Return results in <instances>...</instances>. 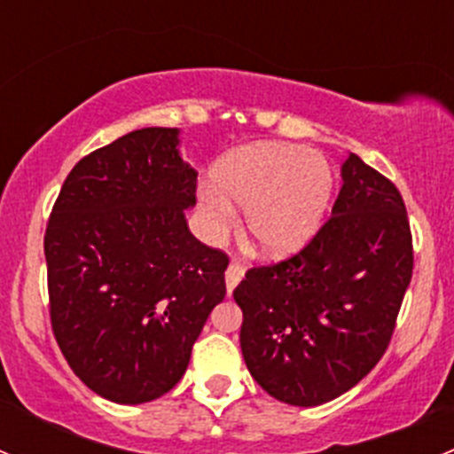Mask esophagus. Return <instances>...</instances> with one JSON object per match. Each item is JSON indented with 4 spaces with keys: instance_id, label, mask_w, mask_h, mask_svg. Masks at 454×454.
Wrapping results in <instances>:
<instances>
[{
    "instance_id": "obj_1",
    "label": "esophagus",
    "mask_w": 454,
    "mask_h": 454,
    "mask_svg": "<svg viewBox=\"0 0 454 454\" xmlns=\"http://www.w3.org/2000/svg\"><path fill=\"white\" fill-rule=\"evenodd\" d=\"M241 278H244V268H241L237 261H231V265H228V270H226V290H228V294H232V290L239 286Z\"/></svg>"
}]
</instances>
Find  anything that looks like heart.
Masks as SVG:
<instances>
[{"label":"heart","instance_id":"heart-1","mask_svg":"<svg viewBox=\"0 0 454 454\" xmlns=\"http://www.w3.org/2000/svg\"><path fill=\"white\" fill-rule=\"evenodd\" d=\"M204 184L198 208L210 235H223L246 210V237L261 256L283 259L314 239L332 204L333 171L312 149L254 142L223 155Z\"/></svg>","mask_w":454,"mask_h":454}]
</instances>
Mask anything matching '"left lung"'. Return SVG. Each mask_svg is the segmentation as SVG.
Wrapping results in <instances>:
<instances>
[{"mask_svg":"<svg viewBox=\"0 0 454 454\" xmlns=\"http://www.w3.org/2000/svg\"><path fill=\"white\" fill-rule=\"evenodd\" d=\"M329 222L277 265L246 272L232 292L239 342L263 391L318 406L354 388L387 351L413 274L404 201L356 153L340 167Z\"/></svg>","mask_w":454,"mask_h":454,"instance_id":"left-lung-1","label":"left lung"}]
</instances>
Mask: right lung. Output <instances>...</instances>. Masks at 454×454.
Wrapping results in <instances>:
<instances>
[{"mask_svg": "<svg viewBox=\"0 0 454 454\" xmlns=\"http://www.w3.org/2000/svg\"><path fill=\"white\" fill-rule=\"evenodd\" d=\"M195 182L180 129L145 127L85 155L50 215L54 338L81 382L116 404L171 391L226 296L228 256L186 222Z\"/></svg>", "mask_w": 454, "mask_h": 454, "instance_id": "right-lung-1", "label": "right lung"}]
</instances>
